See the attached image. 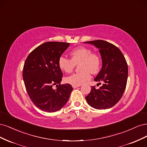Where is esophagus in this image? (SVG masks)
Segmentation results:
<instances>
[{
    "label": "esophagus",
    "instance_id": "esophagus-1",
    "mask_svg": "<svg viewBox=\"0 0 147 147\" xmlns=\"http://www.w3.org/2000/svg\"><path fill=\"white\" fill-rule=\"evenodd\" d=\"M81 85H72V87H73V88H77V87H79V86H80Z\"/></svg>",
    "mask_w": 147,
    "mask_h": 147
}]
</instances>
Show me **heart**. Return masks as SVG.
I'll list each match as a JSON object with an SVG mask.
<instances>
[{
	"mask_svg": "<svg viewBox=\"0 0 147 147\" xmlns=\"http://www.w3.org/2000/svg\"><path fill=\"white\" fill-rule=\"evenodd\" d=\"M71 59L64 56H61L58 60L59 68L65 73H70L75 65L79 64L80 72L75 73L65 78L66 83L72 85H81L90 80L91 73L96 74L99 72L101 61L100 56L92 53L90 48L79 47L70 53Z\"/></svg>",
	"mask_w": 147,
	"mask_h": 147,
	"instance_id": "b5f03b06",
	"label": "heart"
}]
</instances>
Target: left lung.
<instances>
[{
    "mask_svg": "<svg viewBox=\"0 0 147 147\" xmlns=\"http://www.w3.org/2000/svg\"><path fill=\"white\" fill-rule=\"evenodd\" d=\"M84 43L99 49L102 67L94 80L103 83L99 89L92 86L86 100L96 109H110L120 100L125 90L128 74L125 57L117 47L108 42L97 40Z\"/></svg>",
    "mask_w": 147,
    "mask_h": 147,
    "instance_id": "left-lung-1",
    "label": "left lung"
}]
</instances>
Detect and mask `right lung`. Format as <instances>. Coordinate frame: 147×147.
<instances>
[{"label": "right lung", "instance_id": "1", "mask_svg": "<svg viewBox=\"0 0 147 147\" xmlns=\"http://www.w3.org/2000/svg\"><path fill=\"white\" fill-rule=\"evenodd\" d=\"M69 45L45 42L35 48L26 59L23 72L26 89L34 104L45 112L60 110L73 90L70 84H60L63 74L58 65L59 58ZM55 84L58 88L53 90Z\"/></svg>", "mask_w": 147, "mask_h": 147}]
</instances>
